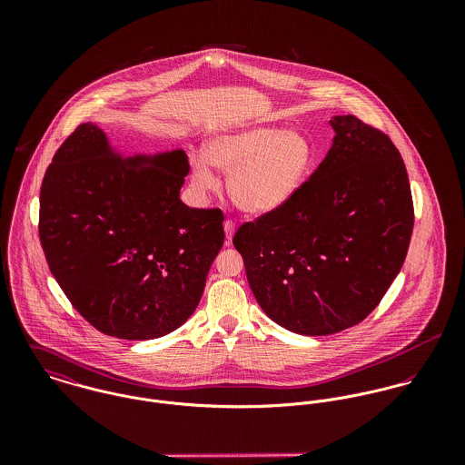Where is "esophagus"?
<instances>
[{
    "label": "esophagus",
    "mask_w": 465,
    "mask_h": 465,
    "mask_svg": "<svg viewBox=\"0 0 465 465\" xmlns=\"http://www.w3.org/2000/svg\"><path fill=\"white\" fill-rule=\"evenodd\" d=\"M223 231H225V240H227V245L232 242V236H234V231H236V223L234 220H225L223 222Z\"/></svg>",
    "instance_id": "obj_1"
}]
</instances>
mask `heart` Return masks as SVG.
Instances as JSON below:
<instances>
[{
    "label": "heart",
    "mask_w": 465,
    "mask_h": 465,
    "mask_svg": "<svg viewBox=\"0 0 465 465\" xmlns=\"http://www.w3.org/2000/svg\"><path fill=\"white\" fill-rule=\"evenodd\" d=\"M211 164L227 173V192L240 209L266 213L301 190L313 172L315 153L302 134L251 127L213 137L207 159L192 155V179L200 193L218 186Z\"/></svg>",
    "instance_id": "1"
}]
</instances>
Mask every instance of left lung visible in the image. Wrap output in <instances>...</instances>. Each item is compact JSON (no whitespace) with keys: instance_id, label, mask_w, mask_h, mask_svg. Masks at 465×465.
<instances>
[{"instance_id":"left-lung-1","label":"left lung","mask_w":465,"mask_h":465,"mask_svg":"<svg viewBox=\"0 0 465 465\" xmlns=\"http://www.w3.org/2000/svg\"><path fill=\"white\" fill-rule=\"evenodd\" d=\"M331 127L332 146L301 190L232 238L266 315L308 336L352 328L381 302L413 229L392 139L352 114Z\"/></svg>"}]
</instances>
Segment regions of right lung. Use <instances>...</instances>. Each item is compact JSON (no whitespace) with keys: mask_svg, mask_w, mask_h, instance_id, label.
<instances>
[{"mask_svg":"<svg viewBox=\"0 0 465 465\" xmlns=\"http://www.w3.org/2000/svg\"><path fill=\"white\" fill-rule=\"evenodd\" d=\"M183 150L116 155L93 124L67 135L41 186L39 238L73 308L98 331L152 340L199 306L223 245V213L179 199Z\"/></svg>","mask_w":465,"mask_h":465,"instance_id":"right-lung-1","label":"right lung"}]
</instances>
